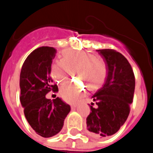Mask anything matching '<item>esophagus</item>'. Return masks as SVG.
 <instances>
[{"mask_svg":"<svg viewBox=\"0 0 153 153\" xmlns=\"http://www.w3.org/2000/svg\"><path fill=\"white\" fill-rule=\"evenodd\" d=\"M70 106H71V109H74L77 106V104H72Z\"/></svg>","mask_w":153,"mask_h":153,"instance_id":"obj_1","label":"esophagus"}]
</instances>
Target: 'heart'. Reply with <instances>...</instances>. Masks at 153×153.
I'll return each mask as SVG.
<instances>
[{
  "mask_svg": "<svg viewBox=\"0 0 153 153\" xmlns=\"http://www.w3.org/2000/svg\"><path fill=\"white\" fill-rule=\"evenodd\" d=\"M75 70L78 76L85 83L90 91L102 87L107 76V69L102 60L93 54L85 51L65 50L60 53V62L51 65V77L56 83L68 79L69 70ZM84 86L75 83H67L60 87L59 94L67 102H75L83 95Z\"/></svg>",
  "mask_w": 153,
  "mask_h": 153,
  "instance_id": "obj_1",
  "label": "heart"
}]
</instances>
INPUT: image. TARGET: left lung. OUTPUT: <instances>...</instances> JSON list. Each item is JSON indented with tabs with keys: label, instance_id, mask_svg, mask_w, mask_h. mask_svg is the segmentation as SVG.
Segmentation results:
<instances>
[{
	"label": "left lung",
	"instance_id": "1",
	"mask_svg": "<svg viewBox=\"0 0 153 153\" xmlns=\"http://www.w3.org/2000/svg\"><path fill=\"white\" fill-rule=\"evenodd\" d=\"M105 61L107 77L93 97L87 129L95 138L113 135L125 124L130 111L135 88V78L128 60L112 49L97 50Z\"/></svg>",
	"mask_w": 153,
	"mask_h": 153
}]
</instances>
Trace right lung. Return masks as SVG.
<instances>
[{"instance_id": "1", "label": "right lung", "mask_w": 153, "mask_h": 153, "mask_svg": "<svg viewBox=\"0 0 153 153\" xmlns=\"http://www.w3.org/2000/svg\"><path fill=\"white\" fill-rule=\"evenodd\" d=\"M56 50L42 47L34 50L23 64L20 78V102L28 124L38 135L50 138L62 129L70 106L62 100L47 99L46 95L58 87L52 83L50 69Z\"/></svg>"}]
</instances>
